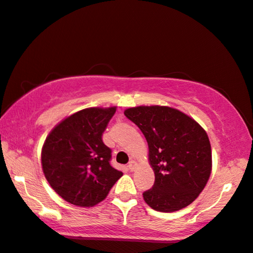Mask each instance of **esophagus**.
<instances>
[{"label": "esophagus", "mask_w": 253, "mask_h": 253, "mask_svg": "<svg viewBox=\"0 0 253 253\" xmlns=\"http://www.w3.org/2000/svg\"><path fill=\"white\" fill-rule=\"evenodd\" d=\"M135 168V163L134 162H130L129 164H127V169H129L130 171H133Z\"/></svg>", "instance_id": "34e87169"}]
</instances>
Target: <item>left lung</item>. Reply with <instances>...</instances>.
<instances>
[{
    "label": "left lung",
    "mask_w": 253,
    "mask_h": 253,
    "mask_svg": "<svg viewBox=\"0 0 253 253\" xmlns=\"http://www.w3.org/2000/svg\"><path fill=\"white\" fill-rule=\"evenodd\" d=\"M124 115L141 130L148 144L155 182L142 193L145 202L161 212L189 206L211 174V145L203 127L167 106H138L126 109Z\"/></svg>",
    "instance_id": "1"
}]
</instances>
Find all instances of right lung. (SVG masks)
Wrapping results in <instances>:
<instances>
[{
	"mask_svg": "<svg viewBox=\"0 0 253 253\" xmlns=\"http://www.w3.org/2000/svg\"><path fill=\"white\" fill-rule=\"evenodd\" d=\"M116 107H91L61 121L42 148V169L47 182L66 202L93 207L108 195L122 177L109 163L112 149L101 135Z\"/></svg>",
	"mask_w": 253,
	"mask_h": 253,
	"instance_id": "obj_1",
	"label": "right lung"
}]
</instances>
